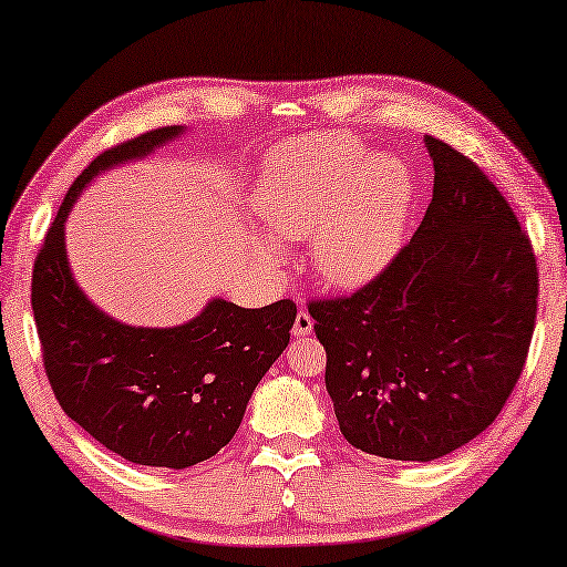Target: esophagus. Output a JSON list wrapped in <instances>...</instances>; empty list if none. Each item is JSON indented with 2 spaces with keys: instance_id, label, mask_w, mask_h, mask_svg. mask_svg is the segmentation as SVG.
Masks as SVG:
<instances>
[{
  "instance_id": "esophagus-1",
  "label": "esophagus",
  "mask_w": 567,
  "mask_h": 567,
  "mask_svg": "<svg viewBox=\"0 0 567 567\" xmlns=\"http://www.w3.org/2000/svg\"><path fill=\"white\" fill-rule=\"evenodd\" d=\"M311 329H313V319L309 317V311L301 309L299 313H296V321H293L291 334H293L296 339H303V337L311 334Z\"/></svg>"
}]
</instances>
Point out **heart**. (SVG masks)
<instances>
[{
  "label": "heart",
  "instance_id": "b5f03b06",
  "mask_svg": "<svg viewBox=\"0 0 567 567\" xmlns=\"http://www.w3.org/2000/svg\"><path fill=\"white\" fill-rule=\"evenodd\" d=\"M413 177L398 156H368L350 136L324 134L276 156L256 187V215L276 240L311 235L321 281L357 289L393 264L413 210ZM254 238L258 258L281 260V246Z\"/></svg>",
  "mask_w": 567,
  "mask_h": 567
}]
</instances>
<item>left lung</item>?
<instances>
[{
  "label": "left lung",
  "mask_w": 567,
  "mask_h": 567,
  "mask_svg": "<svg viewBox=\"0 0 567 567\" xmlns=\"http://www.w3.org/2000/svg\"><path fill=\"white\" fill-rule=\"evenodd\" d=\"M433 197L411 243L350 296L313 299L339 431L364 454L433 461L486 431L535 332L533 243L494 182L425 136Z\"/></svg>",
  "instance_id": "1"
}]
</instances>
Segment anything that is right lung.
Listing matches in <instances>:
<instances>
[{
  "label": "right lung",
  "instance_id": "1",
  "mask_svg": "<svg viewBox=\"0 0 567 567\" xmlns=\"http://www.w3.org/2000/svg\"><path fill=\"white\" fill-rule=\"evenodd\" d=\"M182 132L162 126L95 156L68 189L32 268V313L60 408L113 454L159 468L195 466L228 446L296 319L291 299L264 309L213 299L187 324L128 327L78 289L65 256V217L83 187Z\"/></svg>",
  "mask_w": 567,
  "mask_h": 567
}]
</instances>
